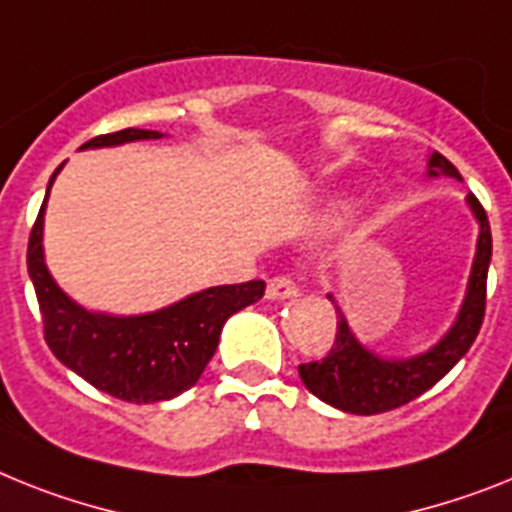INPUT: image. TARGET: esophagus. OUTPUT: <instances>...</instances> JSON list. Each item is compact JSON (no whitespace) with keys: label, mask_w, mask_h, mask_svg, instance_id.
Listing matches in <instances>:
<instances>
[{"label":"esophagus","mask_w":512,"mask_h":512,"mask_svg":"<svg viewBox=\"0 0 512 512\" xmlns=\"http://www.w3.org/2000/svg\"><path fill=\"white\" fill-rule=\"evenodd\" d=\"M296 294H299V289H296V283L291 281L289 276L270 278L268 291H265V296H268V299H291V296H296Z\"/></svg>","instance_id":"esophagus-1"}]
</instances>
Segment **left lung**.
Listing matches in <instances>:
<instances>
[{"mask_svg":"<svg viewBox=\"0 0 512 512\" xmlns=\"http://www.w3.org/2000/svg\"><path fill=\"white\" fill-rule=\"evenodd\" d=\"M427 174L461 179L458 169L440 153L429 156ZM466 203L479 221V239H476V257L471 265V276H468L466 296L448 333L422 354L406 356V359L380 356L354 336L336 296L328 294L338 315L336 343L322 362L299 364V377L309 393L346 414H382V411H393L419 398L466 356L482 328L484 304H487V273L489 260H492V231H489L487 213L474 195H468Z\"/></svg>","mask_w":512,"mask_h":512,"instance_id":"obj_1","label":"left lung"}]
</instances>
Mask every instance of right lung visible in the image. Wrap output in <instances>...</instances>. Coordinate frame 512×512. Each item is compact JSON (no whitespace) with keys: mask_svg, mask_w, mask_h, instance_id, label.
<instances>
[{"mask_svg":"<svg viewBox=\"0 0 512 512\" xmlns=\"http://www.w3.org/2000/svg\"><path fill=\"white\" fill-rule=\"evenodd\" d=\"M158 137H163L161 132L130 127L93 137L83 150L114 148ZM62 166L51 174L44 205L38 210L28 239V276L36 289L44 338L51 354L93 388L114 395L119 401H171L200 380L203 369L216 354L226 320L239 309L263 299L265 283L210 286L145 315H106L80 307L59 289L44 260L46 200Z\"/></svg>","mask_w":512,"mask_h":512,"instance_id":"add662e5","label":"right lung"}]
</instances>
